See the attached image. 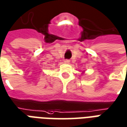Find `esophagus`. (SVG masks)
<instances>
[{
  "label": "esophagus",
  "mask_w": 127,
  "mask_h": 127,
  "mask_svg": "<svg viewBox=\"0 0 127 127\" xmlns=\"http://www.w3.org/2000/svg\"><path fill=\"white\" fill-rule=\"evenodd\" d=\"M64 63L65 64H69V63H70V61H69V60H65V61H64Z\"/></svg>",
  "instance_id": "1"
}]
</instances>
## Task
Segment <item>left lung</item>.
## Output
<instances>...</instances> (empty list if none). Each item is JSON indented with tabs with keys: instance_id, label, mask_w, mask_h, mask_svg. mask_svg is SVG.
<instances>
[{
	"instance_id": "obj_1",
	"label": "left lung",
	"mask_w": 127,
	"mask_h": 127,
	"mask_svg": "<svg viewBox=\"0 0 127 127\" xmlns=\"http://www.w3.org/2000/svg\"><path fill=\"white\" fill-rule=\"evenodd\" d=\"M84 73V71H83V73Z\"/></svg>"
}]
</instances>
